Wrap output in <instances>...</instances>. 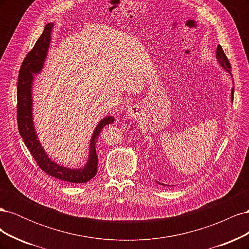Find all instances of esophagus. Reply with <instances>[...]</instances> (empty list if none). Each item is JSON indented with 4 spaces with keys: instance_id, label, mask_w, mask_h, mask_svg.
Here are the masks:
<instances>
[{
    "instance_id": "1",
    "label": "esophagus",
    "mask_w": 249,
    "mask_h": 249,
    "mask_svg": "<svg viewBox=\"0 0 249 249\" xmlns=\"http://www.w3.org/2000/svg\"><path fill=\"white\" fill-rule=\"evenodd\" d=\"M126 114H127V116H129V118L134 119V120H138V119H141L143 117V115H144V109H143L141 104H135L129 108V110H127V112H126Z\"/></svg>"
}]
</instances>
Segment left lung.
Wrapping results in <instances>:
<instances>
[{
  "mask_svg": "<svg viewBox=\"0 0 249 249\" xmlns=\"http://www.w3.org/2000/svg\"><path fill=\"white\" fill-rule=\"evenodd\" d=\"M216 57H217V60L219 61V64L223 67V69L229 71L231 74V63L229 61V59L227 57V55L224 54V52L221 48V46H218L217 47V50H216ZM231 101H233V88L231 90ZM163 185V184H162Z\"/></svg>",
  "mask_w": 249,
  "mask_h": 249,
  "instance_id": "left-lung-1",
  "label": "left lung"
}]
</instances>
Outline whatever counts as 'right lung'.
I'll return each instance as SVG.
<instances>
[{
  "label": "right lung",
  "instance_id": "1",
  "mask_svg": "<svg viewBox=\"0 0 249 249\" xmlns=\"http://www.w3.org/2000/svg\"><path fill=\"white\" fill-rule=\"evenodd\" d=\"M53 24H48L44 27V31L40 35L38 40L34 44L33 49L30 51L21 63L18 82V132L24 140L26 146L40 169L47 172L51 177L64 180L67 183L81 184L86 183L95 177L97 172V155L95 150V143L99 139L104 126L112 124L114 118L109 116L101 120V123L95 127L93 136L90 143L89 160L86 166L83 169H71L60 166L57 163L51 161L48 155L44 153L39 141L37 140L32 120V81L33 73L41 71L43 61L47 57V52L51 41V31Z\"/></svg>",
  "mask_w": 249,
  "mask_h": 249
}]
</instances>
